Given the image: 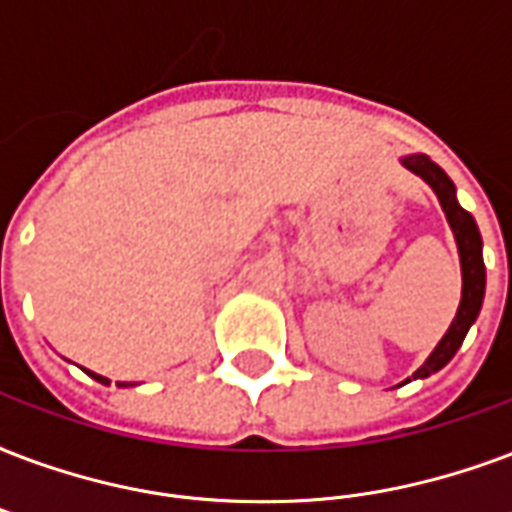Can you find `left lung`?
Instances as JSON below:
<instances>
[{"instance_id":"1","label":"left lung","mask_w":512,"mask_h":512,"mask_svg":"<svg viewBox=\"0 0 512 512\" xmlns=\"http://www.w3.org/2000/svg\"><path fill=\"white\" fill-rule=\"evenodd\" d=\"M405 169L413 171L416 177H421L432 187V193L438 195L440 206L446 212V220L451 225V233L456 239V249H459V265H462V300L456 308V317L446 335L440 338V343L432 349L424 365H421L413 378H427L432 373H438L440 368H446L451 357H454L459 346H462L467 330L475 325V319L481 314L483 292H486V265H483V241L481 230L475 225L473 214L464 212L459 201H456V187L451 182L446 171L440 169L438 163L429 161L424 152H413L400 158Z\"/></svg>"}]
</instances>
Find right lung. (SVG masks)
<instances>
[{"mask_svg":"<svg viewBox=\"0 0 512 512\" xmlns=\"http://www.w3.org/2000/svg\"><path fill=\"white\" fill-rule=\"evenodd\" d=\"M85 373H88V376H91V378H96V381H99V384L109 386V378H104V376H96V373H91V370H85ZM117 386H131V384H126V381H120V384H117Z\"/></svg>","mask_w":512,"mask_h":512,"instance_id":"add662e5","label":"right lung"}]
</instances>
